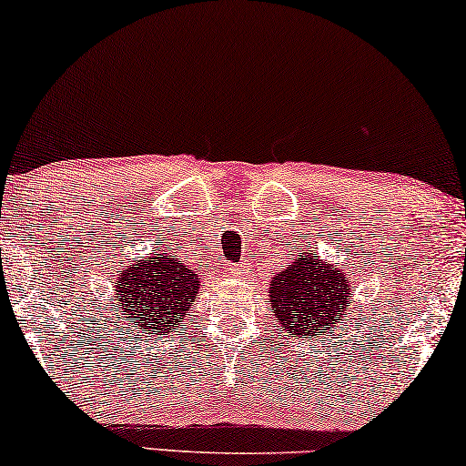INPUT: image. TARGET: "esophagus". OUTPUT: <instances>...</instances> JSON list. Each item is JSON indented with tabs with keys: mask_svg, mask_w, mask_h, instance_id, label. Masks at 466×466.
<instances>
[{
	"mask_svg": "<svg viewBox=\"0 0 466 466\" xmlns=\"http://www.w3.org/2000/svg\"><path fill=\"white\" fill-rule=\"evenodd\" d=\"M248 271H250V267H248V265H241V267H231V273H233V276H246V273Z\"/></svg>",
	"mask_w": 466,
	"mask_h": 466,
	"instance_id": "esophagus-1",
	"label": "esophagus"
}]
</instances>
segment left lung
I'll return each instance as SVG.
<instances>
[{
    "instance_id": "8db88e82",
    "label": "left lung",
    "mask_w": 466,
    "mask_h": 466,
    "mask_svg": "<svg viewBox=\"0 0 466 466\" xmlns=\"http://www.w3.org/2000/svg\"><path fill=\"white\" fill-rule=\"evenodd\" d=\"M354 284L339 263H329L316 250H299L289 267L269 282V308L292 337L324 335L346 320Z\"/></svg>"
}]
</instances>
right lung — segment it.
I'll return each instance as SVG.
<instances>
[{"instance_id": "add662e5", "label": "right lung", "mask_w": 466, "mask_h": 466, "mask_svg": "<svg viewBox=\"0 0 466 466\" xmlns=\"http://www.w3.org/2000/svg\"><path fill=\"white\" fill-rule=\"evenodd\" d=\"M112 289L107 318L142 341L184 327L199 295L201 278L176 254L158 250L123 267Z\"/></svg>"}]
</instances>
